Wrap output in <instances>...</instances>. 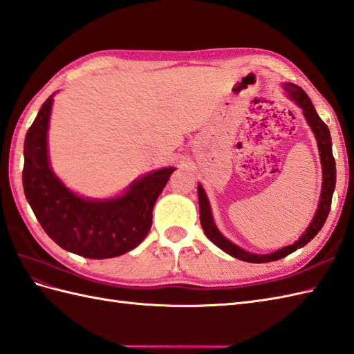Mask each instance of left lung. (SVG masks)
<instances>
[{
  "mask_svg": "<svg viewBox=\"0 0 354 354\" xmlns=\"http://www.w3.org/2000/svg\"><path fill=\"white\" fill-rule=\"evenodd\" d=\"M283 88L286 90V93H288L291 100L303 110L306 122L309 123L310 129L314 131L315 138H317V145H318V151H319V158H322V167H323L322 197H319L318 209L315 212V216H314V218H312V223L309 225L305 234H303L294 244L286 245V248L279 249L277 252H273V253L257 254V253L245 252L220 234V231L214 223V218H212V212H211L207 193H205L203 187L201 184H199V187H197V196H199V209H201V225L203 227V232L207 234V236L217 245V248H220L227 254H231V257L245 261V262H254V264H262V262H271V261L282 259L286 257V254H290L297 249L303 248V245H306L312 240V238L322 231L323 225L326 223L328 212H330L332 196H333L335 184H336V166H335V158L332 153L330 131H328L326 123L319 119V116L317 114L314 105H312L305 90L292 83L283 84Z\"/></svg>",
  "mask_w": 354,
  "mask_h": 354,
  "instance_id": "obj_1",
  "label": "left lung"
}]
</instances>
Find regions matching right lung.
I'll list each match as a JSON object with an SVG mask.
<instances>
[{"mask_svg":"<svg viewBox=\"0 0 354 354\" xmlns=\"http://www.w3.org/2000/svg\"><path fill=\"white\" fill-rule=\"evenodd\" d=\"M53 96L39 110L24 142L22 184L32 212L53 241L80 257L106 259L133 250L149 232L153 205L175 167L136 179L114 199H86L72 193L48 160Z\"/></svg>","mask_w":354,"mask_h":354,"instance_id":"1","label":"right lung"}]
</instances>
